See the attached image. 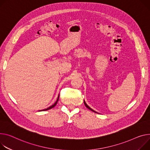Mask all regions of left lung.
<instances>
[{
    "instance_id": "1",
    "label": "left lung",
    "mask_w": 150,
    "mask_h": 150,
    "mask_svg": "<svg viewBox=\"0 0 150 150\" xmlns=\"http://www.w3.org/2000/svg\"><path fill=\"white\" fill-rule=\"evenodd\" d=\"M84 105H86V107H87V108L88 109H89V110H91V111H93V112H96V111H94V110H93L91 108H90V107H89V106H88V105H87L86 104V103L85 102V101H84Z\"/></svg>"
}]
</instances>
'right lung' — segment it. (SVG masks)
I'll list each match as a JSON object with an SVG mask.
<instances>
[{
	"label": "right lung",
	"instance_id": "obj_1",
	"mask_svg": "<svg viewBox=\"0 0 150 150\" xmlns=\"http://www.w3.org/2000/svg\"><path fill=\"white\" fill-rule=\"evenodd\" d=\"M59 96H58V98H57V100H56V102L54 103V104H53L52 106H50L49 108H47V109H45V110H42V111H47V110H50V109H51V108H54V106H55L56 105V104L57 103V102H58V100H59Z\"/></svg>",
	"mask_w": 150,
	"mask_h": 150
}]
</instances>
